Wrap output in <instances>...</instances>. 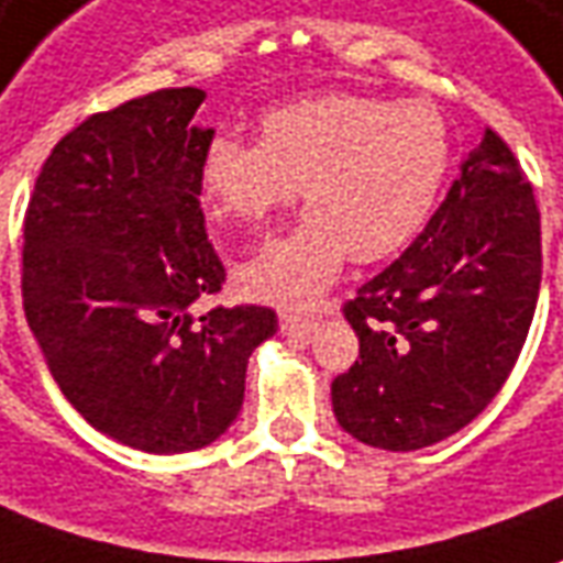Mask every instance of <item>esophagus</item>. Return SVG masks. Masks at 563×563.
I'll return each mask as SVG.
<instances>
[{"instance_id":"esophagus-1","label":"esophagus","mask_w":563,"mask_h":563,"mask_svg":"<svg viewBox=\"0 0 563 563\" xmlns=\"http://www.w3.org/2000/svg\"><path fill=\"white\" fill-rule=\"evenodd\" d=\"M283 335H308L317 329V317H308V313H283L280 317Z\"/></svg>"}]
</instances>
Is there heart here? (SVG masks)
<instances>
[{
    "instance_id": "heart-1",
    "label": "heart",
    "mask_w": 563,
    "mask_h": 563,
    "mask_svg": "<svg viewBox=\"0 0 563 563\" xmlns=\"http://www.w3.org/2000/svg\"><path fill=\"white\" fill-rule=\"evenodd\" d=\"M451 170V133L430 100L329 93L274 106L258 143L216 133L200 186L219 222L262 228L292 207L310 213L241 271L246 292L277 305L317 301L344 262H384L427 225Z\"/></svg>"
}]
</instances>
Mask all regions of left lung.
Instances as JSON below:
<instances>
[{
	"instance_id": "left-lung-1",
	"label": "left lung",
	"mask_w": 563,
	"mask_h": 563,
	"mask_svg": "<svg viewBox=\"0 0 563 563\" xmlns=\"http://www.w3.org/2000/svg\"><path fill=\"white\" fill-rule=\"evenodd\" d=\"M540 277L533 186L487 128L418 241L344 305L360 360L332 380L338 423L384 451L463 430L518 363Z\"/></svg>"
}]
</instances>
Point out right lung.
Masks as SVG:
<instances>
[{"instance_id":"1","label":"right lung","mask_w":563,"mask_h":563,"mask_svg":"<svg viewBox=\"0 0 563 563\" xmlns=\"http://www.w3.org/2000/svg\"><path fill=\"white\" fill-rule=\"evenodd\" d=\"M200 88H164L85 118L54 145L23 216V310L51 375L90 427L148 454L216 442L277 313L222 292L207 241L195 124Z\"/></svg>"}]
</instances>
